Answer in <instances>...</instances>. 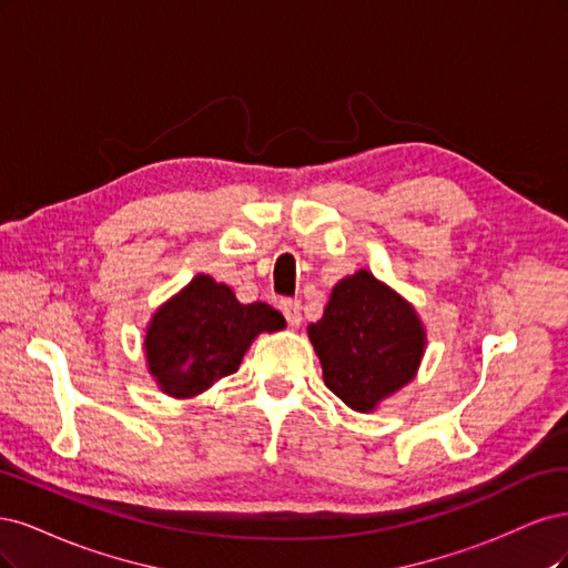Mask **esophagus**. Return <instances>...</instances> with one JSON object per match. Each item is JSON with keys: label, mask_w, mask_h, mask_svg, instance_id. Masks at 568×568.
Here are the masks:
<instances>
[{"label": "esophagus", "mask_w": 568, "mask_h": 568, "mask_svg": "<svg viewBox=\"0 0 568 568\" xmlns=\"http://www.w3.org/2000/svg\"><path fill=\"white\" fill-rule=\"evenodd\" d=\"M281 311L292 327L302 325V306L297 300H281Z\"/></svg>", "instance_id": "34e87169"}]
</instances>
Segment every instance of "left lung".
<instances>
[{
  "label": "left lung",
  "instance_id": "left-lung-1",
  "mask_svg": "<svg viewBox=\"0 0 568 568\" xmlns=\"http://www.w3.org/2000/svg\"><path fill=\"white\" fill-rule=\"evenodd\" d=\"M323 382L356 413H373L417 375L427 331L394 287L358 268L342 278L323 318L306 327Z\"/></svg>",
  "mask_w": 568,
  "mask_h": 568
}]
</instances>
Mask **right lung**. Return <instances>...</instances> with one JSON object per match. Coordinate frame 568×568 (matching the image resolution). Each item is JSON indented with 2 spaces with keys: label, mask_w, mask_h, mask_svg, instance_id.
I'll use <instances>...</instances> for the list:
<instances>
[{
  "label": "right lung",
  "mask_w": 568,
  "mask_h": 568,
  "mask_svg": "<svg viewBox=\"0 0 568 568\" xmlns=\"http://www.w3.org/2000/svg\"><path fill=\"white\" fill-rule=\"evenodd\" d=\"M283 327L281 311L264 302L241 304L229 285L197 273L145 323V368L162 394L195 398L241 368L262 333Z\"/></svg>",
  "instance_id": "right-lung-1"
}]
</instances>
